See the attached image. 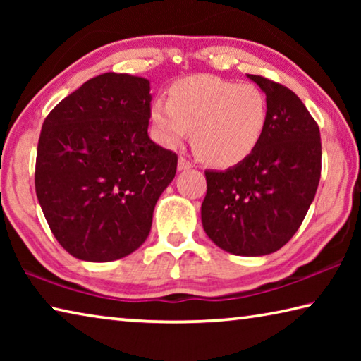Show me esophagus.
<instances>
[{
  "label": "esophagus",
  "instance_id": "34e87169",
  "mask_svg": "<svg viewBox=\"0 0 361 361\" xmlns=\"http://www.w3.org/2000/svg\"><path fill=\"white\" fill-rule=\"evenodd\" d=\"M192 167V162L189 161V159H186V157H180L178 159V170H188V169H191Z\"/></svg>",
  "mask_w": 361,
  "mask_h": 361
}]
</instances>
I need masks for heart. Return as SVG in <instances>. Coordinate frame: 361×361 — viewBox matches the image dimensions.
Listing matches in <instances>:
<instances>
[{
	"label": "heart",
	"mask_w": 361,
	"mask_h": 361,
	"mask_svg": "<svg viewBox=\"0 0 361 361\" xmlns=\"http://www.w3.org/2000/svg\"><path fill=\"white\" fill-rule=\"evenodd\" d=\"M151 118L167 146L185 142L215 167H232L252 154L264 135L269 103L258 85L216 76H194L176 82L170 100L157 99Z\"/></svg>",
	"instance_id": "heart-1"
}]
</instances>
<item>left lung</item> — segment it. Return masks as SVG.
<instances>
[{"mask_svg": "<svg viewBox=\"0 0 361 361\" xmlns=\"http://www.w3.org/2000/svg\"><path fill=\"white\" fill-rule=\"evenodd\" d=\"M266 94L269 121L259 145L224 172L205 170L202 224L226 252H277L299 229L322 173L320 129L299 97L271 79L248 75Z\"/></svg>", "mask_w": 361, "mask_h": 361, "instance_id": "obj_1", "label": "left lung"}]
</instances>
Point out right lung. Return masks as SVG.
I'll return each mask as SVG.
<instances>
[{"instance_id":"1","label":"right lung","mask_w":361,"mask_h":361,"mask_svg":"<svg viewBox=\"0 0 361 361\" xmlns=\"http://www.w3.org/2000/svg\"><path fill=\"white\" fill-rule=\"evenodd\" d=\"M149 81L103 73L42 122L35 188L54 237L78 259L114 261L142 245L178 156L148 137Z\"/></svg>"}]
</instances>
